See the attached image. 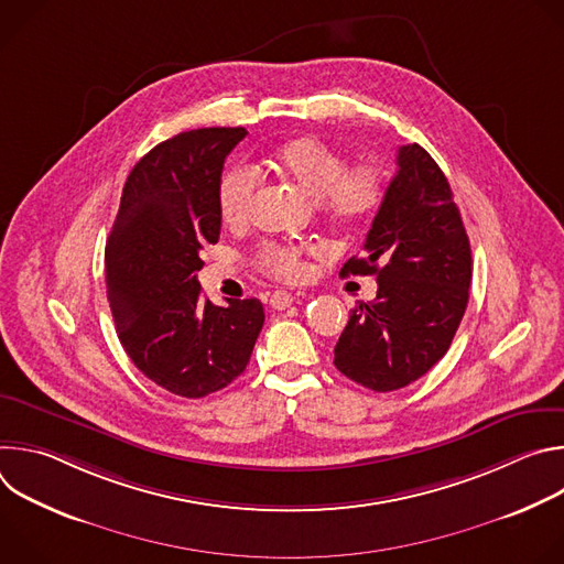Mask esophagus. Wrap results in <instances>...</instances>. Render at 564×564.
<instances>
[{
  "mask_svg": "<svg viewBox=\"0 0 564 564\" xmlns=\"http://www.w3.org/2000/svg\"><path fill=\"white\" fill-rule=\"evenodd\" d=\"M294 303V296L290 294V292H285V290H276L272 296H270V305L274 307V310H285V307H290Z\"/></svg>",
  "mask_w": 564,
  "mask_h": 564,
  "instance_id": "obj_1",
  "label": "esophagus"
}]
</instances>
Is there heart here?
I'll return each instance as SVG.
<instances>
[{"instance_id":"heart-1","label":"heart","mask_w":564,"mask_h":564,"mask_svg":"<svg viewBox=\"0 0 564 564\" xmlns=\"http://www.w3.org/2000/svg\"><path fill=\"white\" fill-rule=\"evenodd\" d=\"M272 172L318 198V207L335 225L357 229L375 218L383 198V174L375 163H357L348 167V160L314 135H301L279 144L270 155ZM259 178L250 167H234L220 181L218 205L227 225H246L254 212ZM257 263L274 279L301 281L305 276V250L299 246L265 243Z\"/></svg>"}]
</instances>
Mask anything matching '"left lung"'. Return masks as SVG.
<instances>
[{
	"mask_svg": "<svg viewBox=\"0 0 564 564\" xmlns=\"http://www.w3.org/2000/svg\"><path fill=\"white\" fill-rule=\"evenodd\" d=\"M375 274L377 299L359 303L335 346V366L388 392L426 375L448 350L468 303L470 243L451 185L420 144L397 151V174L341 276Z\"/></svg>",
	"mask_w": 564,
	"mask_h": 564,
	"instance_id": "8db88e82",
	"label": "left lung"
}]
</instances>
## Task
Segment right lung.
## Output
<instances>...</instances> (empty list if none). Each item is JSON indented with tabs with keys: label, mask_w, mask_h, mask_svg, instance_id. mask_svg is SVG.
I'll list each match as a JSON object with an SVG mask.
<instances>
[{
	"label": "right lung",
	"mask_w": 564,
	"mask_h": 564,
	"mask_svg": "<svg viewBox=\"0 0 564 564\" xmlns=\"http://www.w3.org/2000/svg\"><path fill=\"white\" fill-rule=\"evenodd\" d=\"M243 127H209L155 144L131 170L107 240V299L135 368L178 397L229 386L263 328L259 299L214 305L200 294V250L220 236V174Z\"/></svg>",
	"instance_id": "right-lung-1"
}]
</instances>
